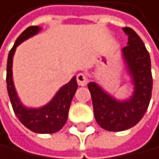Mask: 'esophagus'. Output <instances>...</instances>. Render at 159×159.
I'll return each instance as SVG.
<instances>
[{"mask_svg":"<svg viewBox=\"0 0 159 159\" xmlns=\"http://www.w3.org/2000/svg\"><path fill=\"white\" fill-rule=\"evenodd\" d=\"M77 82L79 86H86L88 83V78L86 77L84 74L80 73L77 75Z\"/></svg>","mask_w":159,"mask_h":159,"instance_id":"1","label":"esophagus"}]
</instances>
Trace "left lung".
I'll use <instances>...</instances> for the list:
<instances>
[{"label": "left lung", "instance_id": "1", "mask_svg": "<svg viewBox=\"0 0 159 159\" xmlns=\"http://www.w3.org/2000/svg\"><path fill=\"white\" fill-rule=\"evenodd\" d=\"M123 30L128 36V45L121 52L126 72L133 85L132 94L125 99H118L95 81L87 85L97 124L102 129L112 132L128 130L139 123L149 106L152 91L149 52L132 28L125 27Z\"/></svg>", "mask_w": 159, "mask_h": 159}]
</instances>
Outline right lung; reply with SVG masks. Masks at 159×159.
I'll return each mask as SVG.
<instances>
[{
    "label": "right lung",
    "instance_id": "add662e5",
    "mask_svg": "<svg viewBox=\"0 0 159 159\" xmlns=\"http://www.w3.org/2000/svg\"><path fill=\"white\" fill-rule=\"evenodd\" d=\"M41 27L30 26L20 34L9 52L7 63V89L13 110L27 129L38 134H52L60 131L67 122L71 101L78 88L76 76H74L67 84L63 85L55 96L47 104L40 107H28L24 106L16 91L13 80V58L16 48L23 41L39 32Z\"/></svg>",
    "mask_w": 159,
    "mask_h": 159
}]
</instances>
